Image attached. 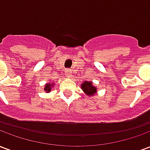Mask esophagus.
Segmentation results:
<instances>
[{"label":"esophagus","mask_w":150,"mask_h":150,"mask_svg":"<svg viewBox=\"0 0 150 150\" xmlns=\"http://www.w3.org/2000/svg\"><path fill=\"white\" fill-rule=\"evenodd\" d=\"M65 75L67 76V77H68V78L71 77V70H70V69H67V70L66 71Z\"/></svg>","instance_id":"obj_1"}]
</instances>
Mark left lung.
Wrapping results in <instances>:
<instances>
[{
    "mask_svg": "<svg viewBox=\"0 0 150 150\" xmlns=\"http://www.w3.org/2000/svg\"><path fill=\"white\" fill-rule=\"evenodd\" d=\"M82 89L83 90L86 94L88 96H92L95 92H96V88H95L94 86L92 85L91 82L85 81L83 84L81 85Z\"/></svg>",
    "mask_w": 150,
    "mask_h": 150,
    "instance_id": "8db88e82",
    "label": "left lung"
}]
</instances>
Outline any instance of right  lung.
Segmentation results:
<instances>
[{"label":"right lung","mask_w":150,"mask_h":150,"mask_svg":"<svg viewBox=\"0 0 150 150\" xmlns=\"http://www.w3.org/2000/svg\"><path fill=\"white\" fill-rule=\"evenodd\" d=\"M53 85L50 84V83H47V84L46 85V87H45V88H44V90L46 91V92H50V91H51V88H52Z\"/></svg>","instance_id":"right-lung-1"}]
</instances>
